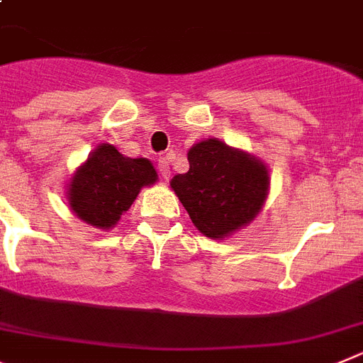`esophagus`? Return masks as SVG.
Returning <instances> with one entry per match:
<instances>
[{
	"label": "esophagus",
	"instance_id": "obj_1",
	"mask_svg": "<svg viewBox=\"0 0 363 363\" xmlns=\"http://www.w3.org/2000/svg\"><path fill=\"white\" fill-rule=\"evenodd\" d=\"M157 168H159V172H160V175H162L164 179H169V160H168V157H160L159 159V162H157Z\"/></svg>",
	"mask_w": 363,
	"mask_h": 363
}]
</instances>
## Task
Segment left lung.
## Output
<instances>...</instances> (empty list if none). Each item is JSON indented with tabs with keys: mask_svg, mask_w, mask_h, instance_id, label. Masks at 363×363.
Segmentation results:
<instances>
[{
	"mask_svg": "<svg viewBox=\"0 0 363 363\" xmlns=\"http://www.w3.org/2000/svg\"><path fill=\"white\" fill-rule=\"evenodd\" d=\"M188 162L190 169L169 184L201 234L223 239L261 212L270 181L259 159L206 138L190 147Z\"/></svg>",
	"mask_w": 363,
	"mask_h": 363,
	"instance_id": "1",
	"label": "left lung"
}]
</instances>
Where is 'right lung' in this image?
I'll use <instances>...</instances> for the list:
<instances>
[{
    "label": "right lung",
    "instance_id": "1",
    "mask_svg": "<svg viewBox=\"0 0 363 363\" xmlns=\"http://www.w3.org/2000/svg\"><path fill=\"white\" fill-rule=\"evenodd\" d=\"M157 172L147 159H129L111 144H100L69 182V206L96 228H113L144 186L155 184Z\"/></svg>",
    "mask_w": 363,
    "mask_h": 363
}]
</instances>
